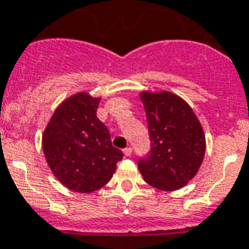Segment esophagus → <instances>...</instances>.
Returning <instances> with one entry per match:
<instances>
[{
    "label": "esophagus",
    "instance_id": "esophagus-1",
    "mask_svg": "<svg viewBox=\"0 0 249 249\" xmlns=\"http://www.w3.org/2000/svg\"><path fill=\"white\" fill-rule=\"evenodd\" d=\"M132 152H133V148L132 147L124 148V155L125 156H130V155H132Z\"/></svg>",
    "mask_w": 249,
    "mask_h": 249
}]
</instances>
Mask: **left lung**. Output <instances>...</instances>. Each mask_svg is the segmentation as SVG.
Wrapping results in <instances>:
<instances>
[{"label":"left lung","mask_w":249,"mask_h":249,"mask_svg":"<svg viewBox=\"0 0 249 249\" xmlns=\"http://www.w3.org/2000/svg\"><path fill=\"white\" fill-rule=\"evenodd\" d=\"M151 148L138 160L143 179L174 191L195 177L205 154V136L193 108L170 91H142Z\"/></svg>","instance_id":"1"}]
</instances>
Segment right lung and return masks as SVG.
<instances>
[{
	"instance_id": "right-lung-1",
	"label": "right lung",
	"mask_w": 249,
	"mask_h": 249,
	"mask_svg": "<svg viewBox=\"0 0 249 249\" xmlns=\"http://www.w3.org/2000/svg\"><path fill=\"white\" fill-rule=\"evenodd\" d=\"M101 98L81 91L67 98L53 113L42 134V148L53 174L67 189L89 194L107 183L123 152L111 142L97 117Z\"/></svg>"
}]
</instances>
